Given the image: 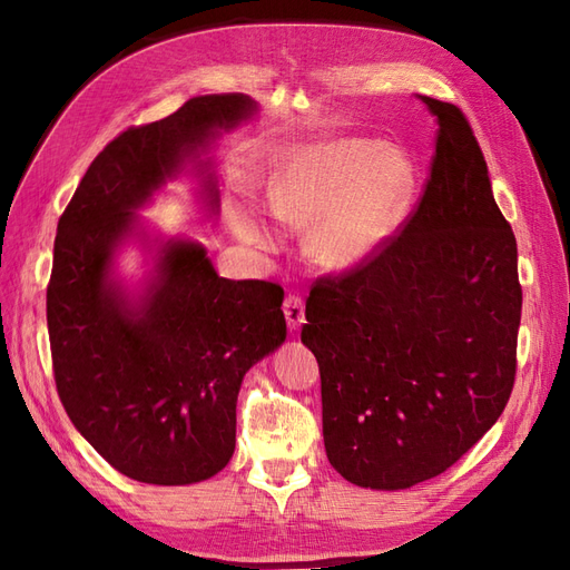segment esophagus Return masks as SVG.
Here are the masks:
<instances>
[{
    "instance_id": "34e87169",
    "label": "esophagus",
    "mask_w": 570,
    "mask_h": 570,
    "mask_svg": "<svg viewBox=\"0 0 570 570\" xmlns=\"http://www.w3.org/2000/svg\"><path fill=\"white\" fill-rule=\"evenodd\" d=\"M284 317L288 327H301L305 323V303L298 294H288L284 298Z\"/></svg>"
}]
</instances>
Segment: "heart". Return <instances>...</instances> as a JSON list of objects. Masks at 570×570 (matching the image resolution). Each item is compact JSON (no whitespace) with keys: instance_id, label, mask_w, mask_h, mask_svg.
Masks as SVG:
<instances>
[{"instance_id":"1","label":"heart","mask_w":570,"mask_h":570,"mask_svg":"<svg viewBox=\"0 0 570 570\" xmlns=\"http://www.w3.org/2000/svg\"><path fill=\"white\" fill-rule=\"evenodd\" d=\"M414 168L404 154L371 139H334L291 154L276 170L265 209L288 226H308L305 250L325 269H352L373 257L406 212ZM245 240L272 245L274 233L247 207L233 209Z\"/></svg>"}]
</instances>
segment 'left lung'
I'll return each mask as SVG.
<instances>
[{"label": "left lung", "instance_id": "1", "mask_svg": "<svg viewBox=\"0 0 570 570\" xmlns=\"http://www.w3.org/2000/svg\"><path fill=\"white\" fill-rule=\"evenodd\" d=\"M435 151L414 209L363 265L320 276L301 340L320 366L330 464L406 489L505 410L518 368V243L464 112L429 96Z\"/></svg>", "mask_w": 570, "mask_h": 570}]
</instances>
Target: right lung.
Segmentation results:
<instances>
[{
  "mask_svg": "<svg viewBox=\"0 0 570 570\" xmlns=\"http://www.w3.org/2000/svg\"><path fill=\"white\" fill-rule=\"evenodd\" d=\"M253 110L243 94H209L127 127L94 158L57 224L48 284L57 395L98 455L144 484H195L224 470L243 375L286 340L284 288L224 279L195 243H166L139 308L108 282L132 209L212 129Z\"/></svg>",
  "mask_w": 570,
  "mask_h": 570,
  "instance_id": "add662e5",
  "label": "right lung"
}]
</instances>
